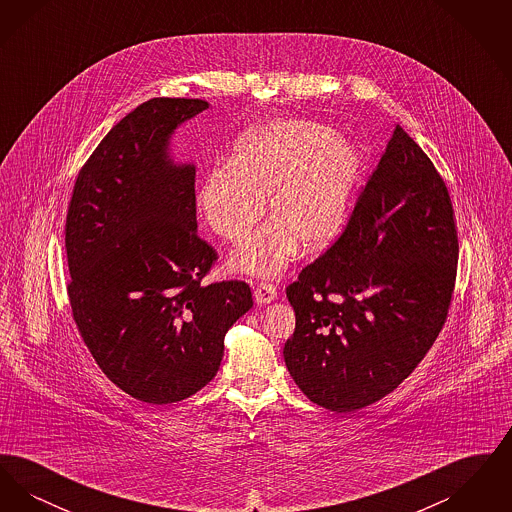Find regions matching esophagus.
Wrapping results in <instances>:
<instances>
[{"label": "esophagus", "instance_id": "34e87169", "mask_svg": "<svg viewBox=\"0 0 512 512\" xmlns=\"http://www.w3.org/2000/svg\"><path fill=\"white\" fill-rule=\"evenodd\" d=\"M253 295H255V301L261 303V305H267L270 301H274L278 297V290L272 282H257L255 288H253Z\"/></svg>", "mask_w": 512, "mask_h": 512}]
</instances>
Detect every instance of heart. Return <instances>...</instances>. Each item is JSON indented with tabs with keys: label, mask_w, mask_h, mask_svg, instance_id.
Here are the masks:
<instances>
[{
	"label": "heart",
	"mask_w": 512,
	"mask_h": 512,
	"mask_svg": "<svg viewBox=\"0 0 512 512\" xmlns=\"http://www.w3.org/2000/svg\"><path fill=\"white\" fill-rule=\"evenodd\" d=\"M361 176V155L320 122L276 121L253 128L232 159L205 172L197 203L207 224L240 244L265 213L274 219L234 255L232 265L274 276L297 253L322 251L340 238Z\"/></svg>",
	"instance_id": "1"
}]
</instances>
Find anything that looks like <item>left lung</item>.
<instances>
[{
    "label": "left lung",
    "instance_id": "left-lung-1",
    "mask_svg": "<svg viewBox=\"0 0 512 512\" xmlns=\"http://www.w3.org/2000/svg\"><path fill=\"white\" fill-rule=\"evenodd\" d=\"M457 263L449 190L397 124L340 238L286 288L284 361L299 390L336 413L395 390L447 320Z\"/></svg>",
    "mask_w": 512,
    "mask_h": 512
}]
</instances>
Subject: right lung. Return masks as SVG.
Returning <instances> with one entry per match:
<instances>
[{"label":"right lung","instance_id":"obj_1","mask_svg":"<svg viewBox=\"0 0 512 512\" xmlns=\"http://www.w3.org/2000/svg\"><path fill=\"white\" fill-rule=\"evenodd\" d=\"M209 107L153 98L99 142L78 172L65 224L73 320L101 372L167 405L207 386L228 328L253 307L242 280L205 284L217 251L195 232L194 165H174V128Z\"/></svg>","mask_w":512,"mask_h":512}]
</instances>
